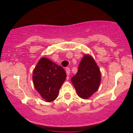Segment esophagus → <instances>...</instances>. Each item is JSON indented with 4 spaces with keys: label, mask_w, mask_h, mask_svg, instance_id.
Listing matches in <instances>:
<instances>
[{
    "label": "esophagus",
    "mask_w": 133,
    "mask_h": 133,
    "mask_svg": "<svg viewBox=\"0 0 133 133\" xmlns=\"http://www.w3.org/2000/svg\"><path fill=\"white\" fill-rule=\"evenodd\" d=\"M65 72H66V74L68 75H69V73H70V69L69 68H65Z\"/></svg>",
    "instance_id": "34e87169"
}]
</instances>
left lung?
<instances>
[{"instance_id": "1", "label": "left lung", "mask_w": 133, "mask_h": 133, "mask_svg": "<svg viewBox=\"0 0 133 133\" xmlns=\"http://www.w3.org/2000/svg\"><path fill=\"white\" fill-rule=\"evenodd\" d=\"M101 80L99 68L89 55H85L79 64L78 71L71 82L78 95L87 99L98 90Z\"/></svg>"}]
</instances>
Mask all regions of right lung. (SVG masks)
I'll use <instances>...</instances> for the list:
<instances>
[{"instance_id":"right-lung-1","label":"right lung","mask_w":133,"mask_h":133,"mask_svg":"<svg viewBox=\"0 0 133 133\" xmlns=\"http://www.w3.org/2000/svg\"><path fill=\"white\" fill-rule=\"evenodd\" d=\"M65 78L64 68L46 58H42L33 71L35 88L47 102L56 99Z\"/></svg>"}]
</instances>
